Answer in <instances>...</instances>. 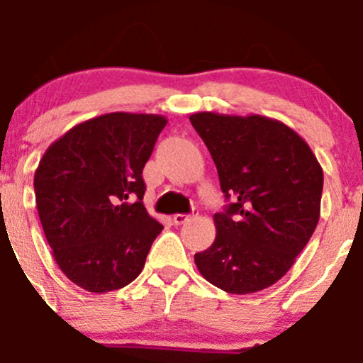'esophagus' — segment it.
Here are the masks:
<instances>
[{"label": "esophagus", "mask_w": 363, "mask_h": 363, "mask_svg": "<svg viewBox=\"0 0 363 363\" xmlns=\"http://www.w3.org/2000/svg\"><path fill=\"white\" fill-rule=\"evenodd\" d=\"M174 223L176 225H184V223H187L191 220V215H184V213H177V215H174Z\"/></svg>", "instance_id": "1"}]
</instances>
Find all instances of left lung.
I'll return each mask as SVG.
<instances>
[{
  "label": "left lung",
  "mask_w": 363,
  "mask_h": 363,
  "mask_svg": "<svg viewBox=\"0 0 363 363\" xmlns=\"http://www.w3.org/2000/svg\"><path fill=\"white\" fill-rule=\"evenodd\" d=\"M210 150L225 198L215 242L194 254L206 281L237 295L277 283L318 227L323 167L309 145L281 121L259 114L189 116Z\"/></svg>",
  "instance_id": "left-lung-1"
}]
</instances>
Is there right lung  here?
Wrapping results in <instances>:
<instances>
[{
    "instance_id": "1",
    "label": "right lung",
    "mask_w": 363,
    "mask_h": 363,
    "mask_svg": "<svg viewBox=\"0 0 363 363\" xmlns=\"http://www.w3.org/2000/svg\"><path fill=\"white\" fill-rule=\"evenodd\" d=\"M167 118L109 112L49 145L35 203L60 269L91 294L119 290L145 266L164 225L143 205V167Z\"/></svg>"
}]
</instances>
